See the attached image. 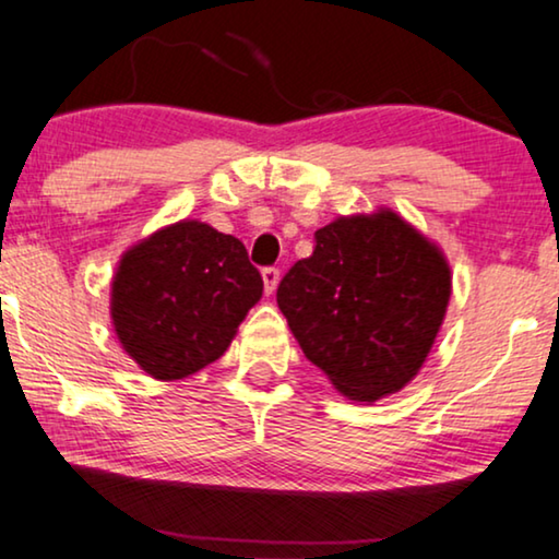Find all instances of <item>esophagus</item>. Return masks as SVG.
<instances>
[{"label": "esophagus", "instance_id": "obj_1", "mask_svg": "<svg viewBox=\"0 0 559 559\" xmlns=\"http://www.w3.org/2000/svg\"><path fill=\"white\" fill-rule=\"evenodd\" d=\"M262 280H264L266 295H272L280 285V270H277V266H266V270H262Z\"/></svg>", "mask_w": 559, "mask_h": 559}]
</instances>
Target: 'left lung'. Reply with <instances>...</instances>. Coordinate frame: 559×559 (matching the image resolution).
I'll return each instance as SVG.
<instances>
[{
    "instance_id": "left-lung-1",
    "label": "left lung",
    "mask_w": 559,
    "mask_h": 559,
    "mask_svg": "<svg viewBox=\"0 0 559 559\" xmlns=\"http://www.w3.org/2000/svg\"><path fill=\"white\" fill-rule=\"evenodd\" d=\"M450 300L442 251L394 211L341 216L277 287L310 364L343 396L377 402L423 369Z\"/></svg>"
}]
</instances>
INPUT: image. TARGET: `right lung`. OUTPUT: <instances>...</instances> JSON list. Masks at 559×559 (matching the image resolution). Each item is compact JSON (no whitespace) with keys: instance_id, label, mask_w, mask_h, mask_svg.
<instances>
[{"instance_id":"add662e5","label":"right lung","mask_w":559,"mask_h":559,"mask_svg":"<svg viewBox=\"0 0 559 559\" xmlns=\"http://www.w3.org/2000/svg\"><path fill=\"white\" fill-rule=\"evenodd\" d=\"M262 289L239 239L186 218L124 251L111 282V323L152 379H186L224 356Z\"/></svg>"}]
</instances>
